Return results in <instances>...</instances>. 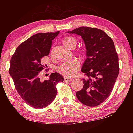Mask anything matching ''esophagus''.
Returning a JSON list of instances; mask_svg holds the SVG:
<instances>
[{
    "label": "esophagus",
    "mask_w": 133,
    "mask_h": 133,
    "mask_svg": "<svg viewBox=\"0 0 133 133\" xmlns=\"http://www.w3.org/2000/svg\"><path fill=\"white\" fill-rule=\"evenodd\" d=\"M72 78H68V77H64V82H71V81H72Z\"/></svg>",
    "instance_id": "34e87169"
}]
</instances>
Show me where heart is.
Segmentation results:
<instances>
[{"label": "heart", "instance_id": "1", "mask_svg": "<svg viewBox=\"0 0 133 133\" xmlns=\"http://www.w3.org/2000/svg\"><path fill=\"white\" fill-rule=\"evenodd\" d=\"M63 44L67 48L74 49L77 44V40L75 37L71 36H66L64 38ZM80 55H84V51H78ZM80 63L76 60H71L63 63L57 67V71L62 75L66 77H71L75 76L80 69Z\"/></svg>", "mask_w": 133, "mask_h": 133}]
</instances>
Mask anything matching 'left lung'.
Segmentation results:
<instances>
[{"label": "left lung", "mask_w": 133, "mask_h": 133, "mask_svg": "<svg viewBox=\"0 0 133 133\" xmlns=\"http://www.w3.org/2000/svg\"><path fill=\"white\" fill-rule=\"evenodd\" d=\"M69 34L80 36L84 42L86 57L81 69L87 76L83 89L76 95L81 103L89 107L100 105L109 97L119 73L118 57L114 42L104 31L80 27Z\"/></svg>", "instance_id": "8db88e82"}]
</instances>
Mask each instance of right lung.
Instances as JSON below:
<instances>
[{"instance_id": "1", "label": "right lung", "mask_w": 133, "mask_h": 133, "mask_svg": "<svg viewBox=\"0 0 133 133\" xmlns=\"http://www.w3.org/2000/svg\"><path fill=\"white\" fill-rule=\"evenodd\" d=\"M55 33H39L33 35L17 47L10 60L9 74L17 93L24 101L35 109H42L50 104L57 94L56 85L64 78L52 73L49 79L40 81L42 71L47 66L43 58L50 53Z\"/></svg>"}]
</instances>
